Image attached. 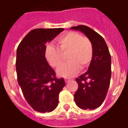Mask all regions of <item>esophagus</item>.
<instances>
[{
    "instance_id": "obj_1",
    "label": "esophagus",
    "mask_w": 128,
    "mask_h": 128,
    "mask_svg": "<svg viewBox=\"0 0 128 128\" xmlns=\"http://www.w3.org/2000/svg\"><path fill=\"white\" fill-rule=\"evenodd\" d=\"M65 82H68L69 81H70V79H68V78H65Z\"/></svg>"
}]
</instances>
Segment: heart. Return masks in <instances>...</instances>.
I'll use <instances>...</instances> for the list:
<instances>
[{
	"mask_svg": "<svg viewBox=\"0 0 128 128\" xmlns=\"http://www.w3.org/2000/svg\"><path fill=\"white\" fill-rule=\"evenodd\" d=\"M58 49L52 45L47 46L45 56L51 66L58 68L63 62V55L68 54V62L62 65L58 74L64 78H72L78 74L80 69L88 67L93 58V46L86 37H82L78 32L70 31L63 34L58 39Z\"/></svg>",
	"mask_w": 128,
	"mask_h": 128,
	"instance_id": "heart-1",
	"label": "heart"
}]
</instances>
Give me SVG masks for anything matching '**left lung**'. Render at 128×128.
<instances>
[{"mask_svg": "<svg viewBox=\"0 0 128 128\" xmlns=\"http://www.w3.org/2000/svg\"><path fill=\"white\" fill-rule=\"evenodd\" d=\"M70 29L84 33L91 41L94 49L88 69L76 80L78 89L74 94V100L81 109H96L104 100L110 83L112 71L109 49L104 38L91 28L80 25Z\"/></svg>", "mask_w": 128, "mask_h": 128, "instance_id": "left-lung-1", "label": "left lung"}]
</instances>
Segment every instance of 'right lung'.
I'll return each mask as SVG.
<instances>
[{"mask_svg":"<svg viewBox=\"0 0 128 128\" xmlns=\"http://www.w3.org/2000/svg\"><path fill=\"white\" fill-rule=\"evenodd\" d=\"M63 30L33 29L24 37L16 50L18 82L27 102L38 112H50L56 109L59 94L65 86L63 78H56L45 56L46 44Z\"/></svg>","mask_w":128,"mask_h":128,"instance_id":"right-lung-1","label":"right lung"}]
</instances>
